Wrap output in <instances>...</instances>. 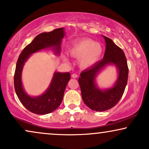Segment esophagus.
Segmentation results:
<instances>
[{"label": "esophagus", "instance_id": "34e87169", "mask_svg": "<svg viewBox=\"0 0 149 149\" xmlns=\"http://www.w3.org/2000/svg\"><path fill=\"white\" fill-rule=\"evenodd\" d=\"M71 76H72V78H78V74H77V73H73V74L71 75Z\"/></svg>", "mask_w": 149, "mask_h": 149}]
</instances>
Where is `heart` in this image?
<instances>
[{
    "label": "heart",
    "instance_id": "heart-1",
    "mask_svg": "<svg viewBox=\"0 0 149 149\" xmlns=\"http://www.w3.org/2000/svg\"><path fill=\"white\" fill-rule=\"evenodd\" d=\"M71 56L80 59V65L83 68L92 67L97 62L103 53V47L90 39H83L73 44L69 50ZM64 60L68 59L64 57Z\"/></svg>",
    "mask_w": 149,
    "mask_h": 149
}]
</instances>
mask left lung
Returning <instances> with one entry per match:
<instances>
[{"label": "left lung", "instance_id": "8db88e82", "mask_svg": "<svg viewBox=\"0 0 149 149\" xmlns=\"http://www.w3.org/2000/svg\"><path fill=\"white\" fill-rule=\"evenodd\" d=\"M103 37L106 44L103 59L82 71L78 79L84 103L97 112L110 110L117 104L124 92L128 76V64L123 50L112 39ZM110 64L115 65L118 70V80L113 87L101 91L96 86L95 80L100 71Z\"/></svg>", "mask_w": 149, "mask_h": 149}]
</instances>
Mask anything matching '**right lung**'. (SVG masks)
I'll return each mask as SVG.
<instances>
[{
    "mask_svg": "<svg viewBox=\"0 0 149 149\" xmlns=\"http://www.w3.org/2000/svg\"><path fill=\"white\" fill-rule=\"evenodd\" d=\"M65 33L64 28H57L49 33L39 34L25 47L19 55L14 73V89L21 103L27 110L37 114L51 113L60 106L63 99L64 91L71 78L69 72H55L51 84L44 94L33 97L23 89L21 82V73L23 65L30 55L47 48H53L55 54L59 55L62 39Z\"/></svg>",
    "mask_w": 149,
    "mask_h": 149,
    "instance_id": "obj_1",
    "label": "right lung"
}]
</instances>
